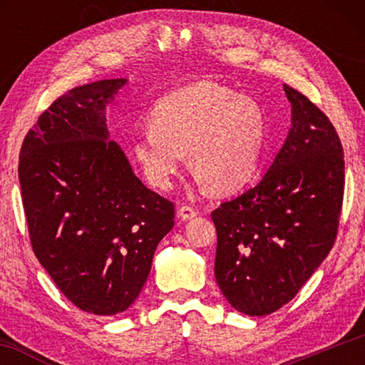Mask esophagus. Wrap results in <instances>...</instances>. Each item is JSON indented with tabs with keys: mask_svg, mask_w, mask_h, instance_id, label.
Wrapping results in <instances>:
<instances>
[{
	"mask_svg": "<svg viewBox=\"0 0 365 365\" xmlns=\"http://www.w3.org/2000/svg\"><path fill=\"white\" fill-rule=\"evenodd\" d=\"M196 215H197V212L190 206H180V207H178V211H177V217L182 219V220H191V219H195Z\"/></svg>",
	"mask_w": 365,
	"mask_h": 365,
	"instance_id": "1",
	"label": "esophagus"
}]
</instances>
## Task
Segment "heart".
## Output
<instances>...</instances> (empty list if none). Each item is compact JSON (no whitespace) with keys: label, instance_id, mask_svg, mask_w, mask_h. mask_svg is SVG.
<instances>
[{"label":"heart","instance_id":"obj_1","mask_svg":"<svg viewBox=\"0 0 365 365\" xmlns=\"http://www.w3.org/2000/svg\"><path fill=\"white\" fill-rule=\"evenodd\" d=\"M265 115L255 98L202 80L165 95L150 113V128L133 135L130 153L145 180L169 191L185 153L197 182L219 191L237 190L257 169Z\"/></svg>","mask_w":365,"mask_h":365}]
</instances>
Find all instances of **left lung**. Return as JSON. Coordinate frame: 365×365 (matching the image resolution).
Here are the masks:
<instances>
[{
    "label": "left lung",
    "mask_w": 365,
    "mask_h": 365,
    "mask_svg": "<svg viewBox=\"0 0 365 365\" xmlns=\"http://www.w3.org/2000/svg\"><path fill=\"white\" fill-rule=\"evenodd\" d=\"M292 127L255 188L211 214L214 274L225 299L246 316L292 301L335 243L344 190L343 148L322 110L292 86Z\"/></svg>",
    "instance_id": "left-lung-1"
}]
</instances>
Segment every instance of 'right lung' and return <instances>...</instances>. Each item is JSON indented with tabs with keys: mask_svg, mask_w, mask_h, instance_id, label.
<instances>
[{
	"mask_svg": "<svg viewBox=\"0 0 365 365\" xmlns=\"http://www.w3.org/2000/svg\"><path fill=\"white\" fill-rule=\"evenodd\" d=\"M128 78L77 86L27 133L19 182L30 242L67 299L115 316L138 298L174 205L146 188L110 140L106 109Z\"/></svg>",
	"mask_w": 365,
	"mask_h": 365,
	"instance_id": "1",
	"label": "right lung"
}]
</instances>
